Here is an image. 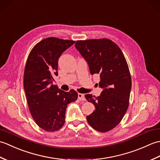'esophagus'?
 Segmentation results:
<instances>
[{
  "mask_svg": "<svg viewBox=\"0 0 160 160\" xmlns=\"http://www.w3.org/2000/svg\"><path fill=\"white\" fill-rule=\"evenodd\" d=\"M78 98L79 100H85V98H84V95L82 93H78Z\"/></svg>",
  "mask_w": 160,
  "mask_h": 160,
  "instance_id": "1",
  "label": "esophagus"
}]
</instances>
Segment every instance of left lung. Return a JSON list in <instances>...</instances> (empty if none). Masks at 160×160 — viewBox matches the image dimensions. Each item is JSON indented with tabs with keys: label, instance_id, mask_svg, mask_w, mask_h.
<instances>
[{
	"label": "left lung",
	"instance_id": "1",
	"mask_svg": "<svg viewBox=\"0 0 160 160\" xmlns=\"http://www.w3.org/2000/svg\"><path fill=\"white\" fill-rule=\"evenodd\" d=\"M75 47L89 64L91 75L100 74V96L86 94L96 109L87 116L91 127L105 132L120 123L127 111L131 89V78L123 53L107 38L77 40Z\"/></svg>",
	"mask_w": 160,
	"mask_h": 160
}]
</instances>
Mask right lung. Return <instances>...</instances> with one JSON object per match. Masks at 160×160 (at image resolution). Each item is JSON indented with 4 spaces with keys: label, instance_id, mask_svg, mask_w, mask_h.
Segmentation results:
<instances>
[{
    "label": "right lung",
    "instance_id": "right-lung-1",
    "mask_svg": "<svg viewBox=\"0 0 160 160\" xmlns=\"http://www.w3.org/2000/svg\"><path fill=\"white\" fill-rule=\"evenodd\" d=\"M74 42L54 37L43 39L33 47L27 60L23 85L29 109L37 125L46 131L62 127L67 105L78 99L75 90L65 92L53 84L60 56Z\"/></svg>",
    "mask_w": 160,
    "mask_h": 160
}]
</instances>
